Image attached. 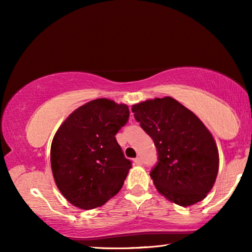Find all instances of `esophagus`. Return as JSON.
Instances as JSON below:
<instances>
[{
  "label": "esophagus",
  "instance_id": "1",
  "mask_svg": "<svg viewBox=\"0 0 252 252\" xmlns=\"http://www.w3.org/2000/svg\"><path fill=\"white\" fill-rule=\"evenodd\" d=\"M134 163L136 164V165H141L142 164V160H141V158H135L134 159Z\"/></svg>",
  "mask_w": 252,
  "mask_h": 252
}]
</instances>
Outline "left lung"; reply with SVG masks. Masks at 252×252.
I'll list each match as a JSON object with an SVG mask.
<instances>
[{
    "instance_id": "8db88e82",
    "label": "left lung",
    "mask_w": 252,
    "mask_h": 252,
    "mask_svg": "<svg viewBox=\"0 0 252 252\" xmlns=\"http://www.w3.org/2000/svg\"><path fill=\"white\" fill-rule=\"evenodd\" d=\"M132 112L156 144L159 161L150 177L159 193L182 207L202 201L219 170V152L211 132L171 96L133 104Z\"/></svg>"
}]
</instances>
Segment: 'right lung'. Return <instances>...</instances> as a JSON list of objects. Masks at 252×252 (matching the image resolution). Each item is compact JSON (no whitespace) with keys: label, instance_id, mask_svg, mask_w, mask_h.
I'll use <instances>...</instances> for the list:
<instances>
[{"label":"right lung","instance_id":"add662e5","mask_svg":"<svg viewBox=\"0 0 252 252\" xmlns=\"http://www.w3.org/2000/svg\"><path fill=\"white\" fill-rule=\"evenodd\" d=\"M129 116L126 104L101 97L74 110L55 132L51 144L53 178L74 207H101L121 190L131 162L116 134Z\"/></svg>","mask_w":252,"mask_h":252}]
</instances>
